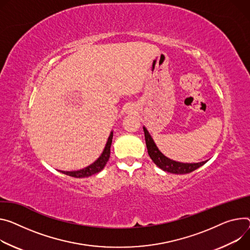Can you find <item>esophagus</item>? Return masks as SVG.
Here are the masks:
<instances>
[{
    "mask_svg": "<svg viewBox=\"0 0 250 250\" xmlns=\"http://www.w3.org/2000/svg\"><path fill=\"white\" fill-rule=\"evenodd\" d=\"M127 109L129 110V111H132V110H134V106L132 105V104H130V105H128V107H127Z\"/></svg>",
    "mask_w": 250,
    "mask_h": 250,
    "instance_id": "34e87169",
    "label": "esophagus"
}]
</instances>
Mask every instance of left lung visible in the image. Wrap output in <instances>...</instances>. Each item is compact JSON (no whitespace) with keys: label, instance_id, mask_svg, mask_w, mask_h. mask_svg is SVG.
Returning <instances> with one entry per match:
<instances>
[{"label":"left lung","instance_id":"left-lung-1","mask_svg":"<svg viewBox=\"0 0 250 250\" xmlns=\"http://www.w3.org/2000/svg\"><path fill=\"white\" fill-rule=\"evenodd\" d=\"M145 131V139H146V145L147 148V152L149 157L152 160V162L165 171L170 172V173H176V174H185L189 173L196 168L203 166L208 161L201 162V163H195V164H184V163H178L175 161L170 160V158L164 155L160 149L157 148L156 145L154 144L152 138L150 137L149 132L147 129L144 126Z\"/></svg>","mask_w":250,"mask_h":250}]
</instances>
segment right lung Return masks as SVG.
<instances>
[{
    "mask_svg": "<svg viewBox=\"0 0 250 250\" xmlns=\"http://www.w3.org/2000/svg\"><path fill=\"white\" fill-rule=\"evenodd\" d=\"M112 135H113V132L111 131L109 137L107 139V142L105 144V146H104V149L103 151V153L101 154V156L98 158V160L92 164L90 166L83 168V169H80V170H74V171H63V170H61V172L66 174V175H70V176H73V177H77V178H81V177H87V176H90L93 175L97 172H100L106 165L108 158H109V154H110V146H111V142H112Z\"/></svg>",
    "mask_w": 250,
    "mask_h": 250,
    "instance_id": "1",
    "label": "right lung"
}]
</instances>
